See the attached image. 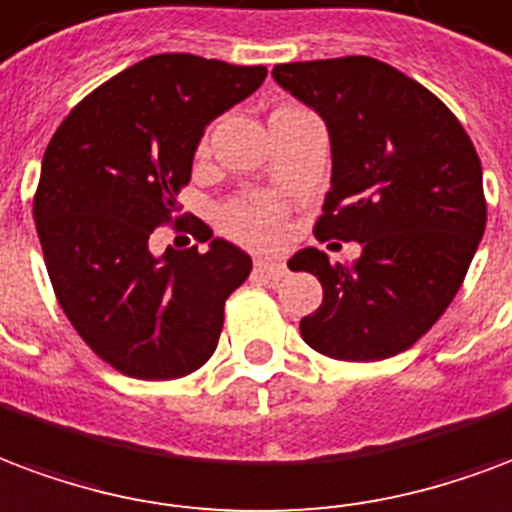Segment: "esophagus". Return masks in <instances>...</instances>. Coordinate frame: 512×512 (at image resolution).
<instances>
[{
  "label": "esophagus",
  "instance_id": "esophagus-1",
  "mask_svg": "<svg viewBox=\"0 0 512 512\" xmlns=\"http://www.w3.org/2000/svg\"><path fill=\"white\" fill-rule=\"evenodd\" d=\"M255 268L260 274H266L268 279H282L287 274V266L276 257H255Z\"/></svg>",
  "mask_w": 512,
  "mask_h": 512
}]
</instances>
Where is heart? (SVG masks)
Returning <instances> with one entry per match:
<instances>
[{
	"label": "heart",
	"instance_id": "obj_1",
	"mask_svg": "<svg viewBox=\"0 0 512 512\" xmlns=\"http://www.w3.org/2000/svg\"><path fill=\"white\" fill-rule=\"evenodd\" d=\"M279 111H295V108H279ZM206 151L208 138H203L198 154H206ZM285 217L287 208L282 200L271 198L266 192H244L222 208V227L227 230V236H233L241 244L263 246L282 236Z\"/></svg>",
	"mask_w": 512,
	"mask_h": 512
}]
</instances>
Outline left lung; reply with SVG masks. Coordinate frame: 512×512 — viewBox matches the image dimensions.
I'll return each instance as SVG.
<instances>
[{
  "label": "left lung",
  "mask_w": 512,
  "mask_h": 512,
  "mask_svg": "<svg viewBox=\"0 0 512 512\" xmlns=\"http://www.w3.org/2000/svg\"><path fill=\"white\" fill-rule=\"evenodd\" d=\"M274 78L331 135L314 236L361 244L355 266L314 246L290 260L323 285L304 342L333 361L410 350L450 306L486 230L478 151L437 94L372 56L276 64Z\"/></svg>",
  "instance_id": "8db88e82"
}]
</instances>
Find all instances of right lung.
<instances>
[{
  "label": "right lung",
  "instance_id": "add662e5",
  "mask_svg": "<svg viewBox=\"0 0 512 512\" xmlns=\"http://www.w3.org/2000/svg\"><path fill=\"white\" fill-rule=\"evenodd\" d=\"M268 70L160 54L86 94L48 143L34 225L56 301L92 352L135 380H176L214 355L225 301L252 260L214 238L154 257L151 233L181 225L179 195L208 121L260 89Z\"/></svg>",
  "mask_w": 512,
  "mask_h": 512
}]
</instances>
